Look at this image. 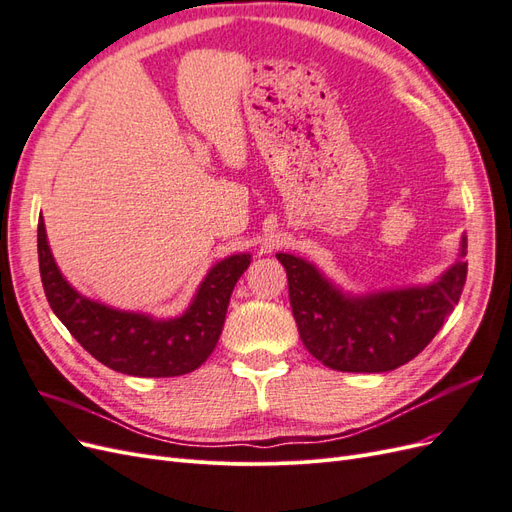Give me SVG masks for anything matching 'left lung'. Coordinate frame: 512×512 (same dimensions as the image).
I'll return each instance as SVG.
<instances>
[{
	"mask_svg": "<svg viewBox=\"0 0 512 512\" xmlns=\"http://www.w3.org/2000/svg\"><path fill=\"white\" fill-rule=\"evenodd\" d=\"M466 247L463 237L461 258L431 286L367 297H346L307 260L277 254L303 346L327 367L354 374H378L412 361L459 303L468 275Z\"/></svg>",
	"mask_w": 512,
	"mask_h": 512,
	"instance_id": "8db88e82",
	"label": "left lung"
}]
</instances>
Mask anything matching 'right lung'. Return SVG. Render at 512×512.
<instances>
[{
    "mask_svg": "<svg viewBox=\"0 0 512 512\" xmlns=\"http://www.w3.org/2000/svg\"><path fill=\"white\" fill-rule=\"evenodd\" d=\"M250 260V254L224 258L207 273L183 316L156 320L119 312L76 292L55 265L42 215L38 220L40 277L55 316L102 365L138 378L183 376L207 361L222 335L232 288Z\"/></svg>",
    "mask_w": 512,
    "mask_h": 512,
    "instance_id": "1",
    "label": "right lung"
}]
</instances>
